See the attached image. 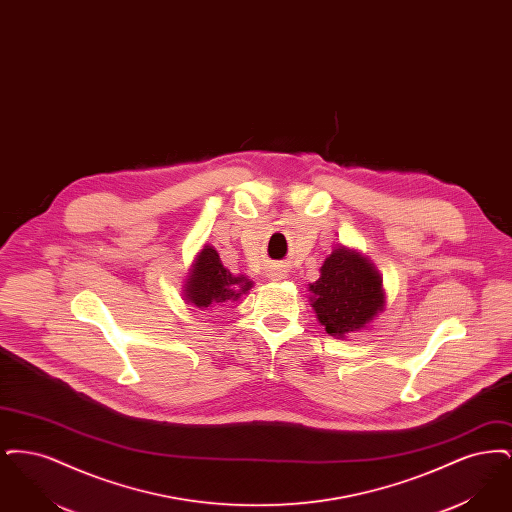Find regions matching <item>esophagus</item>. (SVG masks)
Returning <instances> with one entry per match:
<instances>
[{"instance_id": "esophagus-1", "label": "esophagus", "mask_w": 512, "mask_h": 512, "mask_svg": "<svg viewBox=\"0 0 512 512\" xmlns=\"http://www.w3.org/2000/svg\"><path fill=\"white\" fill-rule=\"evenodd\" d=\"M270 278H272V280H282V278H286V274H284V270H272V272H270Z\"/></svg>"}]
</instances>
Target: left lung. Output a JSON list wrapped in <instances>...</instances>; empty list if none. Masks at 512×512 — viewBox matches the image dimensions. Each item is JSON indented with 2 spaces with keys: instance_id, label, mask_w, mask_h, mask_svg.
Segmentation results:
<instances>
[{
  "instance_id": "1",
  "label": "left lung",
  "mask_w": 512,
  "mask_h": 512,
  "mask_svg": "<svg viewBox=\"0 0 512 512\" xmlns=\"http://www.w3.org/2000/svg\"><path fill=\"white\" fill-rule=\"evenodd\" d=\"M309 292L318 322L338 338L365 328L386 305L380 272L361 253L341 245L326 257Z\"/></svg>"
}]
</instances>
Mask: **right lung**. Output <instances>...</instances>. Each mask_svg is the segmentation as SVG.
<instances>
[{"label":"right lung","instance_id":"1","mask_svg":"<svg viewBox=\"0 0 512 512\" xmlns=\"http://www.w3.org/2000/svg\"><path fill=\"white\" fill-rule=\"evenodd\" d=\"M253 288V282L244 274L236 276L224 268L215 247L205 245L188 272L184 284V297L197 309H209L224 301H236L242 293Z\"/></svg>","mask_w":512,"mask_h":512}]
</instances>
